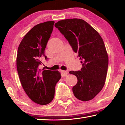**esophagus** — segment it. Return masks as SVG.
<instances>
[{
	"label": "esophagus",
	"instance_id": "esophagus-1",
	"mask_svg": "<svg viewBox=\"0 0 125 125\" xmlns=\"http://www.w3.org/2000/svg\"><path fill=\"white\" fill-rule=\"evenodd\" d=\"M68 74V73L67 71H64V70H62V73H61V75H62V77H64L66 76Z\"/></svg>",
	"mask_w": 125,
	"mask_h": 125
}]
</instances>
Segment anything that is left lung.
Masks as SVG:
<instances>
[{"instance_id": "left-lung-1", "label": "left lung", "mask_w": 125, "mask_h": 125, "mask_svg": "<svg viewBox=\"0 0 125 125\" xmlns=\"http://www.w3.org/2000/svg\"><path fill=\"white\" fill-rule=\"evenodd\" d=\"M55 26L82 60L81 70L69 72L77 78V83L73 87L74 96L82 101L92 100L103 88L106 79L108 56L103 40L83 19H64L58 21Z\"/></svg>"}]
</instances>
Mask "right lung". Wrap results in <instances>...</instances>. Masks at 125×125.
I'll list each match as a JSON object with an SVG mask.
<instances>
[{
    "mask_svg": "<svg viewBox=\"0 0 125 125\" xmlns=\"http://www.w3.org/2000/svg\"><path fill=\"white\" fill-rule=\"evenodd\" d=\"M54 21L38 24L21 40L18 49L16 64L19 80L27 95L35 103L45 105L52 101L55 86L61 78L58 71L38 69L46 44L52 32Z\"/></svg>",
    "mask_w": 125,
    "mask_h": 125,
    "instance_id": "right-lung-1",
    "label": "right lung"
}]
</instances>
